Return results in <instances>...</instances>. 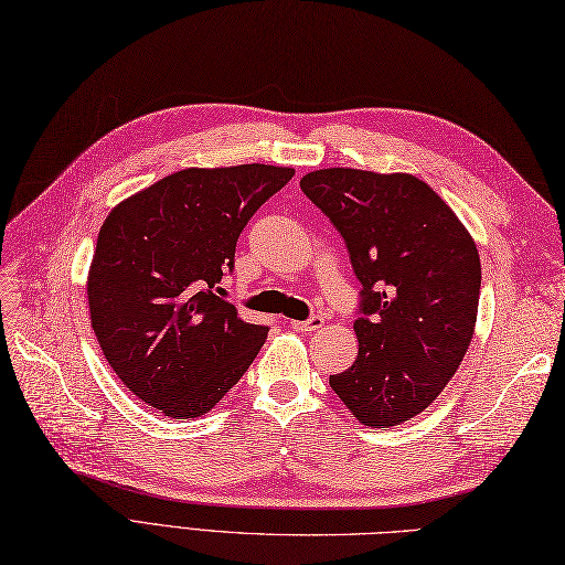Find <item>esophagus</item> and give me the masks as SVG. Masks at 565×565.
Here are the masks:
<instances>
[{"instance_id":"34e87169","label":"esophagus","mask_w":565,"mask_h":565,"mask_svg":"<svg viewBox=\"0 0 565 565\" xmlns=\"http://www.w3.org/2000/svg\"><path fill=\"white\" fill-rule=\"evenodd\" d=\"M289 324H292L297 332H313V330L322 328L324 320H322V316H311V318H306V320H292Z\"/></svg>"}]
</instances>
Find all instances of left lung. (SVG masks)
Wrapping results in <instances>:
<instances>
[{
    "label": "left lung",
    "mask_w": 565,
    "mask_h": 565,
    "mask_svg": "<svg viewBox=\"0 0 565 565\" xmlns=\"http://www.w3.org/2000/svg\"><path fill=\"white\" fill-rule=\"evenodd\" d=\"M299 185L344 237L363 285L358 355L330 374V386L372 429L413 419L438 398L471 344L481 295L473 237L413 174L332 167Z\"/></svg>",
    "instance_id": "8db88e82"
}]
</instances>
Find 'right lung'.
<instances>
[{"mask_svg": "<svg viewBox=\"0 0 565 565\" xmlns=\"http://www.w3.org/2000/svg\"><path fill=\"white\" fill-rule=\"evenodd\" d=\"M295 169H181L119 202L98 233L87 278L92 328L134 396L172 419L200 417L226 396L268 328L221 299L235 245Z\"/></svg>", "mask_w": 565, "mask_h": 565, "instance_id": "1", "label": "right lung"}]
</instances>
